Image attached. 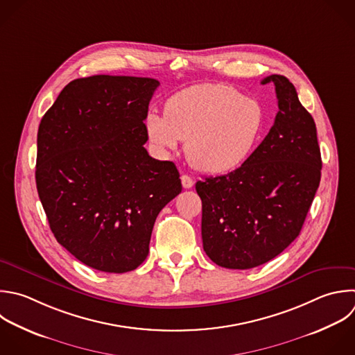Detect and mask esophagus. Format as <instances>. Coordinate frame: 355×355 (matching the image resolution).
I'll use <instances>...</instances> for the list:
<instances>
[{"label":"esophagus","mask_w":355,"mask_h":355,"mask_svg":"<svg viewBox=\"0 0 355 355\" xmlns=\"http://www.w3.org/2000/svg\"><path fill=\"white\" fill-rule=\"evenodd\" d=\"M180 180H182V184H183L184 189H191L193 187V179L189 175H182Z\"/></svg>","instance_id":"obj_1"}]
</instances>
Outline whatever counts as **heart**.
Returning a JSON list of instances; mask_svg holds the SVG:
<instances>
[{
    "label": "heart",
    "instance_id": "b5f03b06",
    "mask_svg": "<svg viewBox=\"0 0 355 355\" xmlns=\"http://www.w3.org/2000/svg\"><path fill=\"white\" fill-rule=\"evenodd\" d=\"M265 126L262 105L225 85H197L173 94L165 115L146 116L148 140L161 151L186 141L189 164L204 173L240 166L257 147Z\"/></svg>",
    "mask_w": 355,
    "mask_h": 355
}]
</instances>
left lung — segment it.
I'll use <instances>...</instances> for the list:
<instances>
[{
	"instance_id": "obj_1",
	"label": "left lung",
	"mask_w": 355,
	"mask_h": 355,
	"mask_svg": "<svg viewBox=\"0 0 355 355\" xmlns=\"http://www.w3.org/2000/svg\"><path fill=\"white\" fill-rule=\"evenodd\" d=\"M273 83L279 112L262 143L233 172L196 183L205 254L219 266L250 269L279 255L300 234L320 182L316 126L295 87Z\"/></svg>"
}]
</instances>
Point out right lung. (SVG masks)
<instances>
[{
	"instance_id": "obj_1",
	"label": "right lung",
	"mask_w": 355,
	"mask_h": 355,
	"mask_svg": "<svg viewBox=\"0 0 355 355\" xmlns=\"http://www.w3.org/2000/svg\"><path fill=\"white\" fill-rule=\"evenodd\" d=\"M158 86L135 76L72 80L39 126L36 184L51 232L101 272L136 269L159 211L182 191L175 164L144 148Z\"/></svg>"
}]
</instances>
